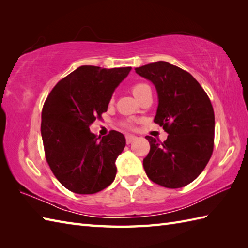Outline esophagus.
Returning <instances> with one entry per match:
<instances>
[{"mask_svg":"<svg viewBox=\"0 0 248 248\" xmlns=\"http://www.w3.org/2000/svg\"><path fill=\"white\" fill-rule=\"evenodd\" d=\"M135 140H136V136H134V135L129 134V135L125 136V140H127V144H128V145L132 143V141Z\"/></svg>","mask_w":248,"mask_h":248,"instance_id":"obj_1","label":"esophagus"}]
</instances>
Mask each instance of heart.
Masks as SVG:
<instances>
[{
	"instance_id": "heart-1",
	"label": "heart",
	"mask_w": 248,
	"mask_h": 248,
	"mask_svg": "<svg viewBox=\"0 0 248 248\" xmlns=\"http://www.w3.org/2000/svg\"><path fill=\"white\" fill-rule=\"evenodd\" d=\"M151 88L146 83H136L132 86V93L134 94V97L140 100L141 97L146 94L147 93H150Z\"/></svg>"
}]
</instances>
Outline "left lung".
I'll return each instance as SVG.
<instances>
[{
  "label": "left lung",
  "instance_id": "left-lung-1",
  "mask_svg": "<svg viewBox=\"0 0 248 248\" xmlns=\"http://www.w3.org/2000/svg\"><path fill=\"white\" fill-rule=\"evenodd\" d=\"M154 84L157 93L155 123L168 133L161 143L146 136L150 151L143 165L156 184L179 188L187 186L204 170L214 143V112L208 94L192 75L167 62L135 68Z\"/></svg>",
  "mask_w": 248,
  "mask_h": 248
}]
</instances>
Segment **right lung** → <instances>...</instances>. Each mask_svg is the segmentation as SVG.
Instances as JSON below:
<instances>
[{"instance_id":"right-lung-1","label":"right lung","mask_w":248,"mask_h":248,"mask_svg":"<svg viewBox=\"0 0 248 248\" xmlns=\"http://www.w3.org/2000/svg\"><path fill=\"white\" fill-rule=\"evenodd\" d=\"M131 69L81 66L57 83L46 100L40 128L46 159L57 180L73 193L94 194L114 181L124 136L113 130L97 138L89 125L107 112Z\"/></svg>"}]
</instances>
